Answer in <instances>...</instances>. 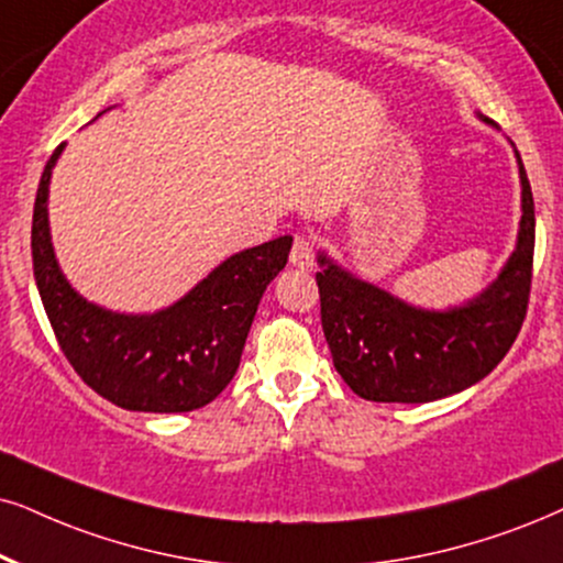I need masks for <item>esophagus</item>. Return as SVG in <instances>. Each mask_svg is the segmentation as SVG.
Returning <instances> with one entry per match:
<instances>
[{
	"mask_svg": "<svg viewBox=\"0 0 563 563\" xmlns=\"http://www.w3.org/2000/svg\"><path fill=\"white\" fill-rule=\"evenodd\" d=\"M314 254H317V244L314 239L306 236V233H298L294 239V246H290V265L309 269L314 265Z\"/></svg>",
	"mask_w": 563,
	"mask_h": 563,
	"instance_id": "esophagus-1",
	"label": "esophagus"
}]
</instances>
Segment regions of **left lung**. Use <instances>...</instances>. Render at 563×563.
<instances>
[{
    "mask_svg": "<svg viewBox=\"0 0 563 563\" xmlns=\"http://www.w3.org/2000/svg\"><path fill=\"white\" fill-rule=\"evenodd\" d=\"M519 179L515 254L494 286L457 309H416L319 254L322 330L334 368L355 395L372 402L441 400L481 382L509 353L528 314L536 252V202L522 161Z\"/></svg>",
    "mask_w": 563,
    "mask_h": 563,
    "instance_id": "left-lung-1",
    "label": "left lung"
}]
</instances>
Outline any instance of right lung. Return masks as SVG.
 I'll list each match as a JSON object with an SVG mask.
<instances>
[{
    "label": "right lung",
    "instance_id": "obj_1",
    "mask_svg": "<svg viewBox=\"0 0 563 563\" xmlns=\"http://www.w3.org/2000/svg\"><path fill=\"white\" fill-rule=\"evenodd\" d=\"M46 161L33 208V275L62 353L80 379L124 410L187 412L223 393L236 374L249 327L269 280L286 267L294 239L233 254L181 301L155 314H113L64 280L48 236Z\"/></svg>",
    "mask_w": 563,
    "mask_h": 563
}]
</instances>
